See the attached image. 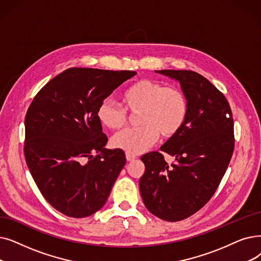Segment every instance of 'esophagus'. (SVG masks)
Listing matches in <instances>:
<instances>
[{
  "mask_svg": "<svg viewBox=\"0 0 261 261\" xmlns=\"http://www.w3.org/2000/svg\"><path fill=\"white\" fill-rule=\"evenodd\" d=\"M126 158H127V161H129V162H132L135 160V159H137V156L131 154V153H128V152L126 153Z\"/></svg>",
  "mask_w": 261,
  "mask_h": 261,
  "instance_id": "esophagus-1",
  "label": "esophagus"
}]
</instances>
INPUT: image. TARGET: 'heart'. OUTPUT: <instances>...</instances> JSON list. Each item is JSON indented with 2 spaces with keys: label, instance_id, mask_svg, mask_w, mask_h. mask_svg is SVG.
Listing matches in <instances>:
<instances>
[{
  "label": "heart",
  "instance_id": "obj_1",
  "mask_svg": "<svg viewBox=\"0 0 261 261\" xmlns=\"http://www.w3.org/2000/svg\"><path fill=\"white\" fill-rule=\"evenodd\" d=\"M124 109L112 99H105L97 109L99 121L109 129L118 130L127 122V111L139 113V128L117 133L112 145L131 154L146 151L163 138H172L184 127L189 102L182 90L144 79L130 85L122 94Z\"/></svg>",
  "mask_w": 261,
  "mask_h": 261
}]
</instances>
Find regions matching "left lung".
Listing matches in <instances>:
<instances>
[{"mask_svg": "<svg viewBox=\"0 0 261 261\" xmlns=\"http://www.w3.org/2000/svg\"><path fill=\"white\" fill-rule=\"evenodd\" d=\"M179 82L189 102L184 127L144 154L140 192L145 207L167 222L185 220L206 205L217 191L233 152V119L225 96L206 77L191 70H155Z\"/></svg>", "mask_w": 261, "mask_h": 261, "instance_id": "left-lung-1", "label": "left lung"}]
</instances>
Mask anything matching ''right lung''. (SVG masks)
Segmentation results:
<instances>
[{
  "instance_id": "1",
  "label": "right lung",
  "mask_w": 261,
  "mask_h": 261,
  "mask_svg": "<svg viewBox=\"0 0 261 261\" xmlns=\"http://www.w3.org/2000/svg\"><path fill=\"white\" fill-rule=\"evenodd\" d=\"M135 71L69 68L44 85L24 120V155L42 196L70 218L105 206L126 164L121 149H107L97 109Z\"/></svg>"
}]
</instances>
